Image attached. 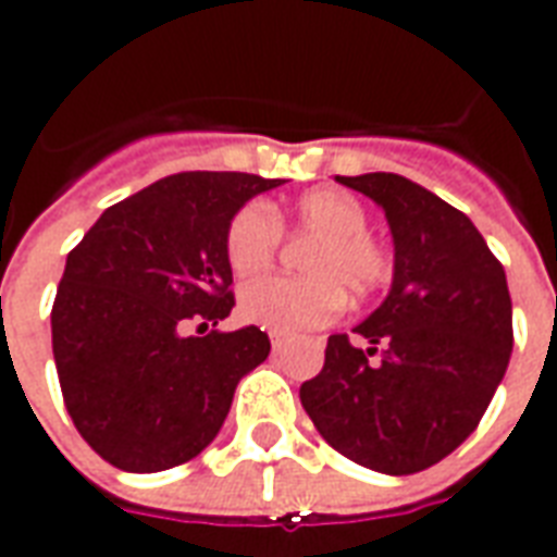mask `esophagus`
<instances>
[{
    "instance_id": "esophagus-1",
    "label": "esophagus",
    "mask_w": 557,
    "mask_h": 557,
    "mask_svg": "<svg viewBox=\"0 0 557 557\" xmlns=\"http://www.w3.org/2000/svg\"><path fill=\"white\" fill-rule=\"evenodd\" d=\"M268 337H271V349H274V351H280L283 346H286V343H289V337H286L283 331H271Z\"/></svg>"
}]
</instances>
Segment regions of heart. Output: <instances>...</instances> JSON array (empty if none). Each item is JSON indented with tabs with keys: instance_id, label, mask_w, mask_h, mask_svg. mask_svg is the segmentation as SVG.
<instances>
[{
	"instance_id": "heart-1",
	"label": "heart",
	"mask_w": 557,
	"mask_h": 557,
	"mask_svg": "<svg viewBox=\"0 0 557 557\" xmlns=\"http://www.w3.org/2000/svg\"><path fill=\"white\" fill-rule=\"evenodd\" d=\"M292 232L315 238L304 256L313 277H268L247 283L238 295V313L268 331H310L331 322L343 307V289L363 298L387 277L385 253L367 238L370 218L355 196L331 187L301 194L286 208ZM283 226L274 208L250 202L226 230V262L235 277L262 274L277 256Z\"/></svg>"
}]
</instances>
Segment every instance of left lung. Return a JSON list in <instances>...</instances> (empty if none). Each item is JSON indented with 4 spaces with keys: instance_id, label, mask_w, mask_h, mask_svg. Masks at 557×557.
<instances>
[{
    "instance_id": "8db88e82",
    "label": "left lung",
    "mask_w": 557,
    "mask_h": 557,
    "mask_svg": "<svg viewBox=\"0 0 557 557\" xmlns=\"http://www.w3.org/2000/svg\"><path fill=\"white\" fill-rule=\"evenodd\" d=\"M385 211L394 238L387 298L349 334H331L301 406L334 450L382 474H414L478 430L513 351L502 262L478 226L394 175H337Z\"/></svg>"
}]
</instances>
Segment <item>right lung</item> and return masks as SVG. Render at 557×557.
<instances>
[{"label":"right lung","mask_w":557,"mask_h":557,"mask_svg":"<svg viewBox=\"0 0 557 557\" xmlns=\"http://www.w3.org/2000/svg\"><path fill=\"white\" fill-rule=\"evenodd\" d=\"M280 184L178 172L107 208L67 253L50 315L55 370L74 426L110 466L151 474L202 454L268 358L265 331L218 325L235 304L226 230Z\"/></svg>","instance_id":"obj_1"}]
</instances>
